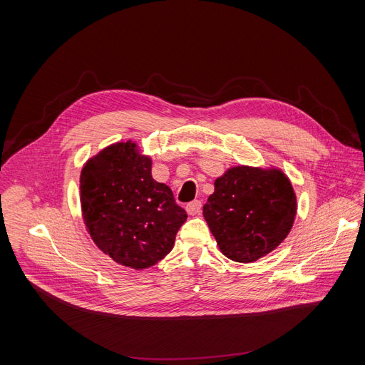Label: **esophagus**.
Returning <instances> with one entry per match:
<instances>
[{"label": "esophagus", "instance_id": "esophagus-1", "mask_svg": "<svg viewBox=\"0 0 365 365\" xmlns=\"http://www.w3.org/2000/svg\"><path fill=\"white\" fill-rule=\"evenodd\" d=\"M186 211L189 215H196L202 211V202L200 200H193V202H189L186 205Z\"/></svg>", "mask_w": 365, "mask_h": 365}]
</instances>
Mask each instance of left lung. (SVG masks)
<instances>
[{
    "mask_svg": "<svg viewBox=\"0 0 365 365\" xmlns=\"http://www.w3.org/2000/svg\"><path fill=\"white\" fill-rule=\"evenodd\" d=\"M296 210V195L283 172L238 166L215 180L203 217L224 255L252 263L287 237Z\"/></svg>",
    "mask_w": 365,
    "mask_h": 365,
    "instance_id": "8db88e82",
    "label": "left lung"
}]
</instances>
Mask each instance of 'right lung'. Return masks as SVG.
Segmentation results:
<instances>
[{
	"label": "right lung",
	"instance_id": "obj_1",
	"mask_svg": "<svg viewBox=\"0 0 365 365\" xmlns=\"http://www.w3.org/2000/svg\"><path fill=\"white\" fill-rule=\"evenodd\" d=\"M81 203L98 248L135 270L163 259L187 218L172 189L151 178L150 158L131 141L107 147L85 165Z\"/></svg>",
	"mask_w": 365,
	"mask_h": 365
}]
</instances>
